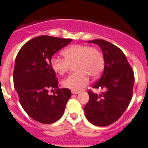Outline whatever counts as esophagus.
I'll use <instances>...</instances> for the list:
<instances>
[{
  "mask_svg": "<svg viewBox=\"0 0 148 148\" xmlns=\"http://www.w3.org/2000/svg\"><path fill=\"white\" fill-rule=\"evenodd\" d=\"M72 93L73 94H78V93H79V90H72Z\"/></svg>",
  "mask_w": 148,
  "mask_h": 148,
  "instance_id": "1",
  "label": "esophagus"
}]
</instances>
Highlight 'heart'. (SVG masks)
Segmentation results:
<instances>
[{
    "instance_id": "obj_1",
    "label": "heart",
    "mask_w": 148,
    "mask_h": 148,
    "mask_svg": "<svg viewBox=\"0 0 148 148\" xmlns=\"http://www.w3.org/2000/svg\"><path fill=\"white\" fill-rule=\"evenodd\" d=\"M64 58L53 56L50 60L52 69L59 75H64L71 66H75L76 73H73L63 81V86L79 90L88 84L90 76L97 79L104 69L103 54L96 48L88 45H73L63 51Z\"/></svg>"
}]
</instances>
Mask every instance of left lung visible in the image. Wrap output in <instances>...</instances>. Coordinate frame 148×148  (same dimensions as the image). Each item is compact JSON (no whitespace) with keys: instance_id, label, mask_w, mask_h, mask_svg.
Masks as SVG:
<instances>
[{"instance_id":"obj_1","label":"left lung","mask_w":148,"mask_h":148,"mask_svg":"<svg viewBox=\"0 0 148 148\" xmlns=\"http://www.w3.org/2000/svg\"><path fill=\"white\" fill-rule=\"evenodd\" d=\"M99 45L104 58V71L93 88L101 93L89 90L90 99L84 106L86 118L92 124L106 127L114 123L126 111L132 97L134 73L123 52L116 45L103 40L88 43Z\"/></svg>"}]
</instances>
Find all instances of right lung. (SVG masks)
Masks as SVG:
<instances>
[{
  "label": "right lung",
  "mask_w": 148,
  "mask_h": 148,
  "mask_svg": "<svg viewBox=\"0 0 148 148\" xmlns=\"http://www.w3.org/2000/svg\"><path fill=\"white\" fill-rule=\"evenodd\" d=\"M70 39L40 36L21 48L15 61L14 87L25 112L42 123H52L64 114L71 97L67 88H58V82L50 64L51 57L69 42ZM57 89L49 95L50 89Z\"/></svg>",
  "instance_id": "right-lung-1"
}]
</instances>
